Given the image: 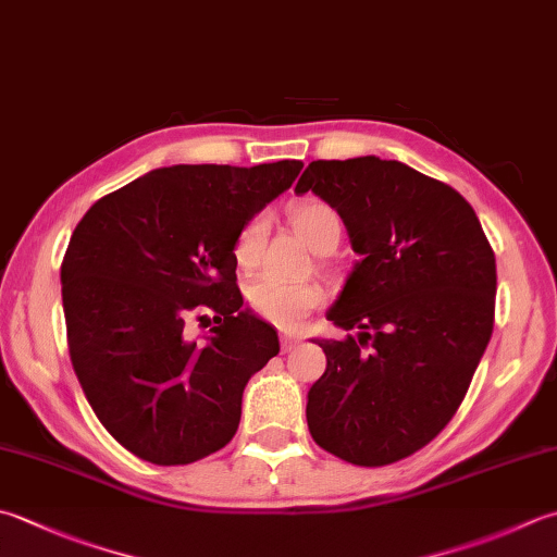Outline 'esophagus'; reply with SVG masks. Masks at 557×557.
Segmentation results:
<instances>
[{
  "instance_id": "1",
  "label": "esophagus",
  "mask_w": 557,
  "mask_h": 557,
  "mask_svg": "<svg viewBox=\"0 0 557 557\" xmlns=\"http://www.w3.org/2000/svg\"><path fill=\"white\" fill-rule=\"evenodd\" d=\"M299 345V341L294 335H282L280 337V347H282V352H289V350H294V347Z\"/></svg>"
}]
</instances>
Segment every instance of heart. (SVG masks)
<instances>
[{
    "mask_svg": "<svg viewBox=\"0 0 557 557\" xmlns=\"http://www.w3.org/2000/svg\"><path fill=\"white\" fill-rule=\"evenodd\" d=\"M289 220L294 232L313 250H329L341 242V220L331 205L321 200H304L292 207ZM268 234V216L258 212L238 228L234 236V263L242 270H253L263 256V244ZM248 304L253 311L280 329H299L307 315L321 307L325 292L313 282H285L275 275H263L253 280L246 289Z\"/></svg>",
    "mask_w": 557,
    "mask_h": 557,
    "instance_id": "b5f03b06",
    "label": "heart"
}]
</instances>
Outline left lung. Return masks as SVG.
Segmentation results:
<instances>
[{"instance_id":"1","label":"left lung","mask_w":557,"mask_h":557,"mask_svg":"<svg viewBox=\"0 0 557 557\" xmlns=\"http://www.w3.org/2000/svg\"><path fill=\"white\" fill-rule=\"evenodd\" d=\"M343 216L359 263L319 341L329 367L309 391L313 442L355 466L416 454L459 410L493 335L497 268L473 207L400 161H311L294 193Z\"/></svg>"}]
</instances>
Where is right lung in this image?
I'll return each instance as SVG.
<instances>
[{
    "mask_svg": "<svg viewBox=\"0 0 557 557\" xmlns=\"http://www.w3.org/2000/svg\"><path fill=\"white\" fill-rule=\"evenodd\" d=\"M301 166L157 169L76 224L60 270L70 359L96 418L139 459L195 463L236 434L248 379L280 341L242 309L234 236ZM207 310L211 341L190 344L184 323Z\"/></svg>",
    "mask_w": 557,
    "mask_h": 557,
    "instance_id": "add662e5",
    "label": "right lung"
}]
</instances>
